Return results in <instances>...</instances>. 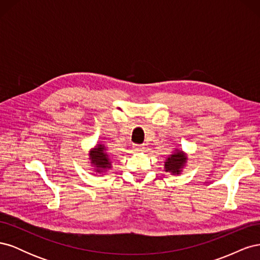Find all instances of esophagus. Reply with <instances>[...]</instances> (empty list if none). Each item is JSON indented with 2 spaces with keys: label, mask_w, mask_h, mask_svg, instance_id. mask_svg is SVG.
Masks as SVG:
<instances>
[{
  "label": "esophagus",
  "mask_w": 260,
  "mask_h": 260,
  "mask_svg": "<svg viewBox=\"0 0 260 260\" xmlns=\"http://www.w3.org/2000/svg\"><path fill=\"white\" fill-rule=\"evenodd\" d=\"M144 148H145L144 145H139V144L133 145V149H135L136 152H143Z\"/></svg>",
  "instance_id": "esophagus-1"
}]
</instances>
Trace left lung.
I'll return each mask as SVG.
<instances>
[{
    "label": "left lung",
    "instance_id": "left-lung-1",
    "mask_svg": "<svg viewBox=\"0 0 260 260\" xmlns=\"http://www.w3.org/2000/svg\"><path fill=\"white\" fill-rule=\"evenodd\" d=\"M187 161L186 154L176 148L174 153L168 156V158L165 161V171L170 172L171 175H180L181 171L184 168Z\"/></svg>",
    "mask_w": 260,
    "mask_h": 260
}]
</instances>
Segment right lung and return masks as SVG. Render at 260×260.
<instances>
[{
    "mask_svg": "<svg viewBox=\"0 0 260 260\" xmlns=\"http://www.w3.org/2000/svg\"><path fill=\"white\" fill-rule=\"evenodd\" d=\"M89 159L93 170L98 174H103V172L112 169V158L109 157L106 152V146L104 144H96L89 153Z\"/></svg>",
    "mask_w": 260,
    "mask_h": 260,
    "instance_id": "1",
    "label": "right lung"
}]
</instances>
